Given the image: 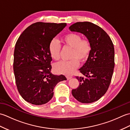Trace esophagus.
<instances>
[{
	"mask_svg": "<svg viewBox=\"0 0 130 130\" xmlns=\"http://www.w3.org/2000/svg\"><path fill=\"white\" fill-rule=\"evenodd\" d=\"M71 78H72V76H67V78L68 80L70 79Z\"/></svg>",
	"mask_w": 130,
	"mask_h": 130,
	"instance_id": "1",
	"label": "esophagus"
}]
</instances>
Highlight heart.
<instances>
[{
	"instance_id": "b5f03b06",
	"label": "heart",
	"mask_w": 130,
	"mask_h": 130,
	"mask_svg": "<svg viewBox=\"0 0 130 130\" xmlns=\"http://www.w3.org/2000/svg\"><path fill=\"white\" fill-rule=\"evenodd\" d=\"M61 41L64 46L72 48L70 61H62L54 65V70L58 74L70 75L78 67V61L83 62L89 57L92 50L90 41L87 39L82 40L81 36L70 33L61 38ZM61 47L57 41L53 39L50 42L48 51L51 57L55 60L60 58Z\"/></svg>"
}]
</instances>
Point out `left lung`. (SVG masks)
I'll list each match as a JSON object with an SVG mask.
<instances>
[{
    "mask_svg": "<svg viewBox=\"0 0 130 130\" xmlns=\"http://www.w3.org/2000/svg\"><path fill=\"white\" fill-rule=\"evenodd\" d=\"M69 29L84 35L92 46L89 57L79 69L84 77L76 76L79 86L72 90V94L81 103H92L106 93L111 83L115 67L113 44L103 29L89 22H76Z\"/></svg>",
    "mask_w": 130,
    "mask_h": 130,
    "instance_id": "obj_1",
    "label": "left lung"
}]
</instances>
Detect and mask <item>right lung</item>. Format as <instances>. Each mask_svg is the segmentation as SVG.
Masks as SVG:
<instances>
[{
  "label": "right lung",
  "mask_w": 130,
  "mask_h": 130,
  "mask_svg": "<svg viewBox=\"0 0 130 130\" xmlns=\"http://www.w3.org/2000/svg\"><path fill=\"white\" fill-rule=\"evenodd\" d=\"M67 26L65 23L37 22L27 27L17 41L13 70L18 92L32 104H44L51 100L58 83L66 80L63 75L51 72L50 42Z\"/></svg>",
  "instance_id": "add662e5"
}]
</instances>
